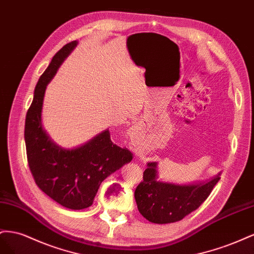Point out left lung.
Masks as SVG:
<instances>
[{
  "mask_svg": "<svg viewBox=\"0 0 254 254\" xmlns=\"http://www.w3.org/2000/svg\"><path fill=\"white\" fill-rule=\"evenodd\" d=\"M221 172L211 179L188 184L158 180L156 162H149L143 181L136 187L135 200L139 213L150 222H176L197 209L220 180Z\"/></svg>",
  "mask_w": 254,
  "mask_h": 254,
  "instance_id": "8db88e82",
  "label": "left lung"
}]
</instances>
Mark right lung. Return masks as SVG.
Returning <instances> with one entry per match:
<instances>
[{"label":"right lung","instance_id":"add662e5","mask_svg":"<svg viewBox=\"0 0 254 254\" xmlns=\"http://www.w3.org/2000/svg\"><path fill=\"white\" fill-rule=\"evenodd\" d=\"M77 43L74 40L64 46L40 76L24 128L27 162L36 184L51 199L70 209L89 207L101 183L133 158L127 148L112 141L108 128L81 146L69 149L54 142L42 127L47 86Z\"/></svg>","mask_w":254,"mask_h":254}]
</instances>
